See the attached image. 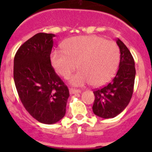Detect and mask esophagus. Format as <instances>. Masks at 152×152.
I'll return each instance as SVG.
<instances>
[{
  "mask_svg": "<svg viewBox=\"0 0 152 152\" xmlns=\"http://www.w3.org/2000/svg\"><path fill=\"white\" fill-rule=\"evenodd\" d=\"M69 92L71 94H78V93H80V91L78 89H75V88H70Z\"/></svg>",
  "mask_w": 152,
  "mask_h": 152,
  "instance_id": "obj_1",
  "label": "esophagus"
}]
</instances>
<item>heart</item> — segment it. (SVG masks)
Here are the masks:
<instances>
[{
  "label": "heart",
  "mask_w": 152,
  "mask_h": 152,
  "mask_svg": "<svg viewBox=\"0 0 152 152\" xmlns=\"http://www.w3.org/2000/svg\"><path fill=\"white\" fill-rule=\"evenodd\" d=\"M62 49L52 52L51 62L64 78L69 77L77 66L78 72L69 78L74 86L90 83L94 87L103 85L112 79L119 66V46L115 42L100 36L72 37L62 44Z\"/></svg>",
  "instance_id": "1"
}]
</instances>
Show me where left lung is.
<instances>
[{"mask_svg": "<svg viewBox=\"0 0 152 152\" xmlns=\"http://www.w3.org/2000/svg\"><path fill=\"white\" fill-rule=\"evenodd\" d=\"M120 51L119 69L112 81L94 91L95 100L93 112L103 119L113 118L128 106L133 93L135 77V61L131 52L119 39H116Z\"/></svg>", "mask_w": 152, "mask_h": 152, "instance_id": "1", "label": "left lung"}]
</instances>
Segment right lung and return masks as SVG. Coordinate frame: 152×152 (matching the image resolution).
Instances as JSON below:
<instances>
[{
	"label": "right lung",
	"instance_id": "obj_1",
	"mask_svg": "<svg viewBox=\"0 0 152 152\" xmlns=\"http://www.w3.org/2000/svg\"><path fill=\"white\" fill-rule=\"evenodd\" d=\"M55 34L39 33L17 50L13 79L23 105L44 124H54L65 115L68 88L51 64Z\"/></svg>",
	"mask_w": 152,
	"mask_h": 152
}]
</instances>
